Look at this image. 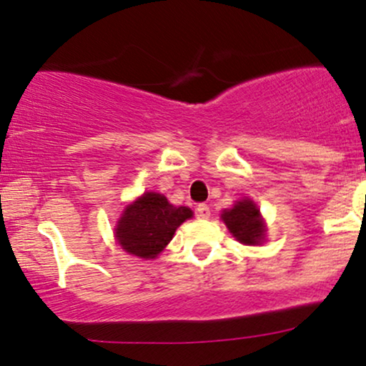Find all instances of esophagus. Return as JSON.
<instances>
[{"instance_id":"1","label":"esophagus","mask_w":366,"mask_h":366,"mask_svg":"<svg viewBox=\"0 0 366 366\" xmlns=\"http://www.w3.org/2000/svg\"><path fill=\"white\" fill-rule=\"evenodd\" d=\"M197 217L202 218V219H208L211 217V209L208 204H204V202H201V204H197Z\"/></svg>"}]
</instances>
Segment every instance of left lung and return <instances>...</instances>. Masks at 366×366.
I'll use <instances>...</instances> for the list:
<instances>
[{"label":"left lung","mask_w":366,"mask_h":366,"mask_svg":"<svg viewBox=\"0 0 366 366\" xmlns=\"http://www.w3.org/2000/svg\"><path fill=\"white\" fill-rule=\"evenodd\" d=\"M228 230L237 240L245 245H255L264 239V223L257 206L252 201L242 199L232 209H225L222 214Z\"/></svg>","instance_id":"8db88e82"}]
</instances>
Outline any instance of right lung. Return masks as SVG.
<instances>
[{"mask_svg": "<svg viewBox=\"0 0 366 366\" xmlns=\"http://www.w3.org/2000/svg\"><path fill=\"white\" fill-rule=\"evenodd\" d=\"M192 211L186 206H172L165 196L147 192L129 204L119 219L116 237L126 252L143 259L157 257Z\"/></svg>", "mask_w": 366, "mask_h": 366, "instance_id": "1", "label": "right lung"}]
</instances>
